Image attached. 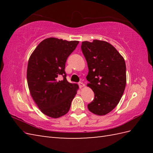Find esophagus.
Here are the masks:
<instances>
[{"mask_svg": "<svg viewBox=\"0 0 153 153\" xmlns=\"http://www.w3.org/2000/svg\"><path fill=\"white\" fill-rule=\"evenodd\" d=\"M79 86L80 88H82V87H83L84 86H85V84H84L82 82H79Z\"/></svg>", "mask_w": 153, "mask_h": 153, "instance_id": "esophagus-1", "label": "esophagus"}]
</instances>
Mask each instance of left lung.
Here are the masks:
<instances>
[{
	"instance_id": "left-lung-1",
	"label": "left lung",
	"mask_w": 153,
	"mask_h": 153,
	"mask_svg": "<svg viewBox=\"0 0 153 153\" xmlns=\"http://www.w3.org/2000/svg\"><path fill=\"white\" fill-rule=\"evenodd\" d=\"M82 51L89 69L87 85L95 94V99L87 107L96 115H106L118 105L124 92L125 60L116 48L106 41H83Z\"/></svg>"
}]
</instances>
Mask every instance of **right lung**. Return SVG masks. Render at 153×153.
Wrapping results in <instances>:
<instances>
[{"label":"right lung","instance_id":"right-lung-1","mask_svg":"<svg viewBox=\"0 0 153 153\" xmlns=\"http://www.w3.org/2000/svg\"><path fill=\"white\" fill-rule=\"evenodd\" d=\"M79 41L50 37L37 45L31 54L27 69L30 95L44 114L53 118L69 111L79 85L66 79L65 63ZM60 75L62 80L58 79Z\"/></svg>","mask_w":153,"mask_h":153}]
</instances>
